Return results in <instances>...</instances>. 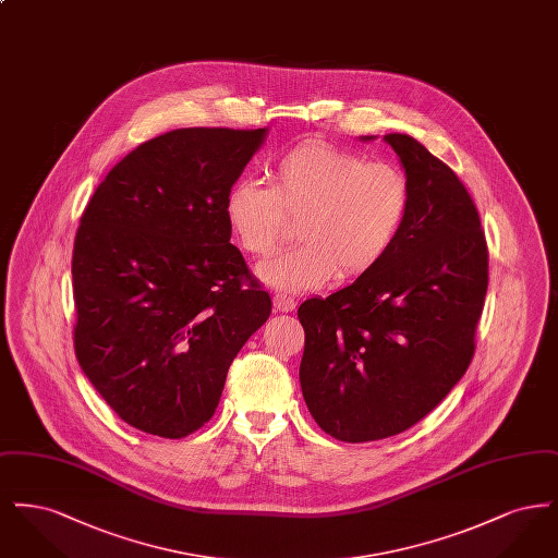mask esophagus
Masks as SVG:
<instances>
[{"mask_svg":"<svg viewBox=\"0 0 558 558\" xmlns=\"http://www.w3.org/2000/svg\"><path fill=\"white\" fill-rule=\"evenodd\" d=\"M294 299L289 296V294H284V292H276L274 294V307L278 310V312H292L294 310Z\"/></svg>","mask_w":558,"mask_h":558,"instance_id":"1","label":"esophagus"}]
</instances>
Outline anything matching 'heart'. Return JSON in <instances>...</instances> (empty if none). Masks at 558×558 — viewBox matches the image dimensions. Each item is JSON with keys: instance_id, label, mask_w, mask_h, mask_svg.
<instances>
[{"instance_id": "heart-1", "label": "heart", "mask_w": 558, "mask_h": 558, "mask_svg": "<svg viewBox=\"0 0 558 558\" xmlns=\"http://www.w3.org/2000/svg\"><path fill=\"white\" fill-rule=\"evenodd\" d=\"M405 173L383 160L328 144H301L276 162L271 186L240 180L228 190L223 215L240 246L257 257L278 251L289 217H301L303 242L259 267L267 284L310 291L337 271L355 278L393 248L410 215Z\"/></svg>"}]
</instances>
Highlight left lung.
Wrapping results in <instances>:
<instances>
[{
    "label": "left lung",
    "instance_id": "1",
    "mask_svg": "<svg viewBox=\"0 0 558 558\" xmlns=\"http://www.w3.org/2000/svg\"><path fill=\"white\" fill-rule=\"evenodd\" d=\"M383 140L412 190L405 226L378 266L296 312L303 398L319 428L347 444L403 433L441 403L473 360L487 292L469 190L412 135Z\"/></svg>",
    "mask_w": 558,
    "mask_h": 558
}]
</instances>
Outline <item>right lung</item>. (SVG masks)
Segmentation results:
<instances>
[{
	"label": "right lung",
	"mask_w": 558,
	"mask_h": 558,
	"mask_svg": "<svg viewBox=\"0 0 558 558\" xmlns=\"http://www.w3.org/2000/svg\"><path fill=\"white\" fill-rule=\"evenodd\" d=\"M266 135L162 133L117 162L81 215L75 353L119 418L144 433L180 439L205 425L230 364L271 314L223 215Z\"/></svg>",
	"instance_id": "obj_1"
}]
</instances>
